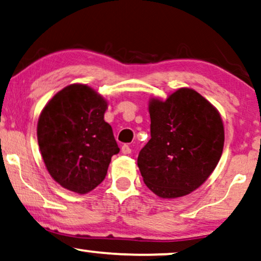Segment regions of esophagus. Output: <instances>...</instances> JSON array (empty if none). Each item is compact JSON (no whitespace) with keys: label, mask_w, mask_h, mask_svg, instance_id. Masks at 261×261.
<instances>
[{"label":"esophagus","mask_w":261,"mask_h":261,"mask_svg":"<svg viewBox=\"0 0 261 261\" xmlns=\"http://www.w3.org/2000/svg\"><path fill=\"white\" fill-rule=\"evenodd\" d=\"M121 152H123V154H125V155L130 154V152H131V148L128 147L127 144H124L123 147H121Z\"/></svg>","instance_id":"esophagus-1"}]
</instances>
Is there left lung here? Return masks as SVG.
<instances>
[{"label": "left lung", "mask_w": 261, "mask_h": 261, "mask_svg": "<svg viewBox=\"0 0 261 261\" xmlns=\"http://www.w3.org/2000/svg\"><path fill=\"white\" fill-rule=\"evenodd\" d=\"M150 136L137 165L149 190L161 198L182 197L209 178L220 161L224 128L220 113L199 93L180 88L149 105Z\"/></svg>", "instance_id": "obj_1"}]
</instances>
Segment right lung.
Wrapping results in <instances>:
<instances>
[{
    "instance_id": "add662e5",
    "label": "right lung",
    "mask_w": 261,
    "mask_h": 261,
    "mask_svg": "<svg viewBox=\"0 0 261 261\" xmlns=\"http://www.w3.org/2000/svg\"><path fill=\"white\" fill-rule=\"evenodd\" d=\"M106 109L105 100L85 85L65 87L44 107L38 144L48 173L64 189L81 194L95 189L119 152L103 120Z\"/></svg>"
}]
</instances>
